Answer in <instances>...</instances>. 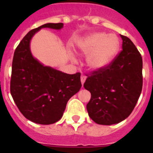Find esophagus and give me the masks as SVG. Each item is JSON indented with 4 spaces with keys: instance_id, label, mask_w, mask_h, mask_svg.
Masks as SVG:
<instances>
[{
    "instance_id": "34e87169",
    "label": "esophagus",
    "mask_w": 153,
    "mask_h": 153,
    "mask_svg": "<svg viewBox=\"0 0 153 153\" xmlns=\"http://www.w3.org/2000/svg\"><path fill=\"white\" fill-rule=\"evenodd\" d=\"M86 76L85 75H81V77H80V81H81V83L83 85V83H85V81H86Z\"/></svg>"
}]
</instances>
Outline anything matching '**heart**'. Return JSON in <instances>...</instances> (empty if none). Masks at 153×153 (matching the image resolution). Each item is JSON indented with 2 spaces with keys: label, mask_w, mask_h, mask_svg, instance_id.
<instances>
[{
  "label": "heart",
  "mask_w": 153,
  "mask_h": 153,
  "mask_svg": "<svg viewBox=\"0 0 153 153\" xmlns=\"http://www.w3.org/2000/svg\"><path fill=\"white\" fill-rule=\"evenodd\" d=\"M120 40L113 33H92L81 42L80 49L89 54L86 63L92 70H100L107 67L117 55Z\"/></svg>",
  "instance_id": "1"
}]
</instances>
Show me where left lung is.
<instances>
[{"label":"left lung","mask_w":153,"mask_h":153,"mask_svg":"<svg viewBox=\"0 0 153 153\" xmlns=\"http://www.w3.org/2000/svg\"><path fill=\"white\" fill-rule=\"evenodd\" d=\"M123 50L107 67L87 74L83 86L90 92L89 117L100 125H112L129 117L143 88V59L127 36L120 35Z\"/></svg>","instance_id":"obj_1"}]
</instances>
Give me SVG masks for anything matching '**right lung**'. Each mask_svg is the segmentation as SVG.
<instances>
[{"mask_svg": "<svg viewBox=\"0 0 153 153\" xmlns=\"http://www.w3.org/2000/svg\"><path fill=\"white\" fill-rule=\"evenodd\" d=\"M63 24H46L29 31L14 51L10 76V93L21 113L42 125L61 119L67 103L80 90V73L67 74L44 67L33 57L30 41L41 28L61 29Z\"/></svg>", "mask_w": 153, "mask_h": 153, "instance_id": "add662e5", "label": "right lung"}]
</instances>
